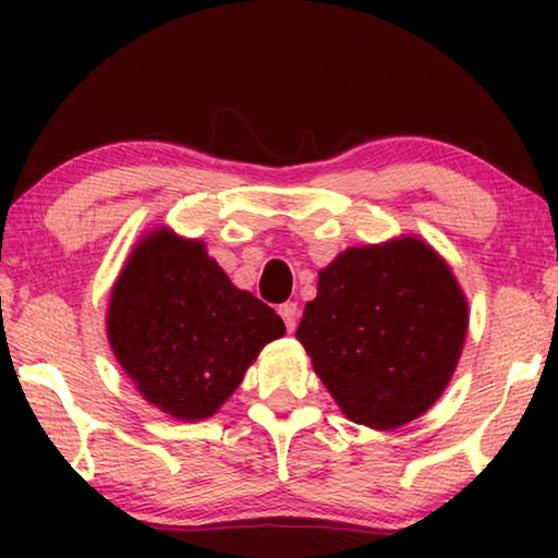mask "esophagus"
Returning <instances> with one entry per match:
<instances>
[{
	"label": "esophagus",
	"mask_w": 558,
	"mask_h": 558,
	"mask_svg": "<svg viewBox=\"0 0 558 558\" xmlns=\"http://www.w3.org/2000/svg\"><path fill=\"white\" fill-rule=\"evenodd\" d=\"M296 315H300V310H296V302L279 304V317L284 319V325H287L289 332H292L294 327H296Z\"/></svg>",
	"instance_id": "esophagus-1"
}]
</instances>
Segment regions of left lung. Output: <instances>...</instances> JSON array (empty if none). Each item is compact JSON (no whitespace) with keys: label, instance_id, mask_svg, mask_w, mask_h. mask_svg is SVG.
<instances>
[{"label":"left lung","instance_id":"8db88e82","mask_svg":"<svg viewBox=\"0 0 558 558\" xmlns=\"http://www.w3.org/2000/svg\"><path fill=\"white\" fill-rule=\"evenodd\" d=\"M468 317L449 266L409 235L342 251L319 271L296 340L350 422L396 429L447 388Z\"/></svg>","mask_w":558,"mask_h":558}]
</instances>
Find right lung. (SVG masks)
<instances>
[{
	"mask_svg": "<svg viewBox=\"0 0 558 558\" xmlns=\"http://www.w3.org/2000/svg\"><path fill=\"white\" fill-rule=\"evenodd\" d=\"M106 332L140 393L165 414H216L266 342L284 335L269 304L231 284L203 241L151 231L113 284Z\"/></svg>",
	"mask_w": 558,
	"mask_h": 558,
	"instance_id": "add662e5",
	"label": "right lung"
}]
</instances>
